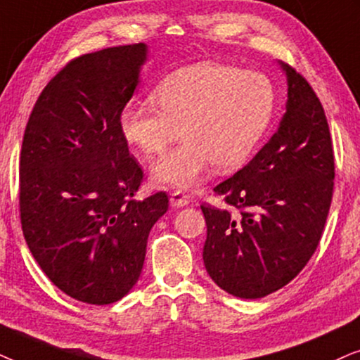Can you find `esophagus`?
I'll list each match as a JSON object with an SVG mask.
<instances>
[{
    "label": "esophagus",
    "mask_w": 360,
    "mask_h": 360,
    "mask_svg": "<svg viewBox=\"0 0 360 360\" xmlns=\"http://www.w3.org/2000/svg\"><path fill=\"white\" fill-rule=\"evenodd\" d=\"M169 202L172 207H184V205L189 204V198L183 193V191H174V193H171Z\"/></svg>",
    "instance_id": "obj_1"
}]
</instances>
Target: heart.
Masks as SVG:
<instances>
[{
  "instance_id": "obj_1",
  "label": "heart",
  "mask_w": 360,
  "mask_h": 360,
  "mask_svg": "<svg viewBox=\"0 0 360 360\" xmlns=\"http://www.w3.org/2000/svg\"><path fill=\"white\" fill-rule=\"evenodd\" d=\"M155 105L131 100L120 113L123 140L143 156L161 155L151 167L156 183L191 188L214 165L219 172L245 165L270 128L276 107L271 79L220 62H199L172 72L153 92Z\"/></svg>"
}]
</instances>
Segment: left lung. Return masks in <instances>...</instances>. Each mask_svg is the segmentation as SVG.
Segmentation results:
<instances>
[{
    "mask_svg": "<svg viewBox=\"0 0 360 360\" xmlns=\"http://www.w3.org/2000/svg\"><path fill=\"white\" fill-rule=\"evenodd\" d=\"M286 112L270 141L214 193L230 209L200 205L204 265L214 283L243 300L283 288L318 247L334 188L333 140L306 79L281 64Z\"/></svg>",
    "mask_w": 360,
    "mask_h": 360,
    "instance_id": "obj_1",
    "label": "left lung"
}]
</instances>
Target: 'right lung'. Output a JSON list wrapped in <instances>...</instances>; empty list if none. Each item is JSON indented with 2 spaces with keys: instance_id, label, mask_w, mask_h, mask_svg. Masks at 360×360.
I'll return each instance as SVG.
<instances>
[{
  "instance_id": "1",
  "label": "right lung",
  "mask_w": 360,
  "mask_h": 360,
  "mask_svg": "<svg viewBox=\"0 0 360 360\" xmlns=\"http://www.w3.org/2000/svg\"><path fill=\"white\" fill-rule=\"evenodd\" d=\"M148 46L108 47L70 60L32 108L19 160L22 233L60 291L89 304L136 285L166 193L133 198L143 171L120 133Z\"/></svg>"
}]
</instances>
